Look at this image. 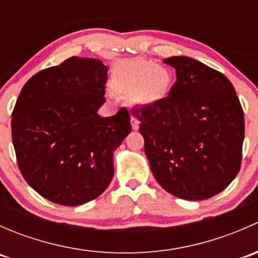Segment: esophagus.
Segmentation results:
<instances>
[{"label": "esophagus", "mask_w": 258, "mask_h": 258, "mask_svg": "<svg viewBox=\"0 0 258 258\" xmlns=\"http://www.w3.org/2000/svg\"><path fill=\"white\" fill-rule=\"evenodd\" d=\"M131 124H132V128L136 131V130H139V127H140V121L136 118V117L132 116L131 117Z\"/></svg>", "instance_id": "34e87169"}]
</instances>
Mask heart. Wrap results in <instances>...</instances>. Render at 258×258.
Segmentation results:
<instances>
[{
  "instance_id": "b5f03b06",
  "label": "heart",
  "mask_w": 258,
  "mask_h": 258,
  "mask_svg": "<svg viewBox=\"0 0 258 258\" xmlns=\"http://www.w3.org/2000/svg\"><path fill=\"white\" fill-rule=\"evenodd\" d=\"M112 85L118 92L132 95L141 105L162 100L170 92L172 74L147 59H128L117 64L112 74Z\"/></svg>"
}]
</instances>
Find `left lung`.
<instances>
[{"label":"left lung","mask_w":258,"mask_h":258,"mask_svg":"<svg viewBox=\"0 0 258 258\" xmlns=\"http://www.w3.org/2000/svg\"><path fill=\"white\" fill-rule=\"evenodd\" d=\"M163 62L176 70L166 98L135 110L145 153L162 188L189 201L222 192L241 167L244 118L232 83L187 56Z\"/></svg>","instance_id":"left-lung-1"}]
</instances>
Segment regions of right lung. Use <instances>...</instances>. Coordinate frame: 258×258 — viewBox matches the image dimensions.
<instances>
[{
  "instance_id": "1",
  "label": "right lung",
  "mask_w": 258,
  "mask_h": 258,
  "mask_svg": "<svg viewBox=\"0 0 258 258\" xmlns=\"http://www.w3.org/2000/svg\"><path fill=\"white\" fill-rule=\"evenodd\" d=\"M108 69L71 57L23 86L12 113V142L23 178L54 204L80 206L100 196L113 177V152L131 132L121 108L101 117Z\"/></svg>"
}]
</instances>
